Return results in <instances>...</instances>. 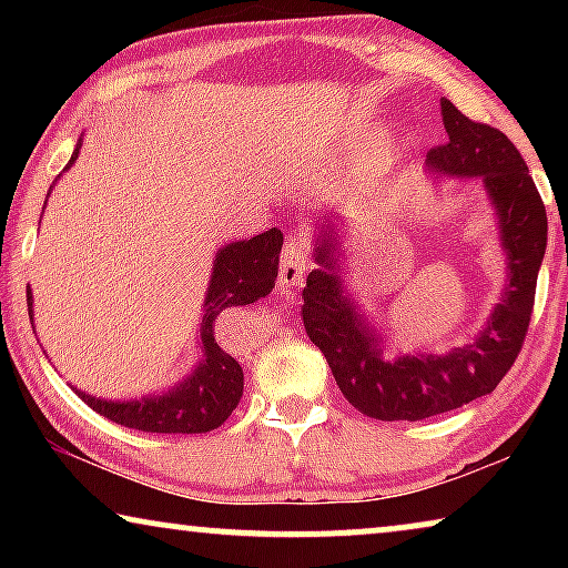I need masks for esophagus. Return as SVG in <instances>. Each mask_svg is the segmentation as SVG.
Here are the masks:
<instances>
[{"mask_svg":"<svg viewBox=\"0 0 568 568\" xmlns=\"http://www.w3.org/2000/svg\"><path fill=\"white\" fill-rule=\"evenodd\" d=\"M310 258H307V237L290 235L282 253V266H278V284L294 286L302 282V276L307 274Z\"/></svg>","mask_w":568,"mask_h":568,"instance_id":"1","label":"esophagus"}]
</instances>
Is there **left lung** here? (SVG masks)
Masks as SVG:
<instances>
[{"label": "left lung", "instance_id": "1", "mask_svg": "<svg viewBox=\"0 0 568 568\" xmlns=\"http://www.w3.org/2000/svg\"><path fill=\"white\" fill-rule=\"evenodd\" d=\"M447 144L426 154L434 175L480 178L496 214L507 255V284L484 328L449 354L383 356V333L356 305L344 282V235L338 214L317 220L313 258L302 292V321L321 348L341 393L364 416L379 422H422L488 395L523 348L546 255L548 216L523 154L488 123H476L442 98Z\"/></svg>", "mask_w": 568, "mask_h": 568}]
</instances>
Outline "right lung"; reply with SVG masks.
Wrapping results in <instances>:
<instances>
[{
	"instance_id": "add662e5",
	"label": "right lung",
	"mask_w": 568,
	"mask_h": 568,
	"mask_svg": "<svg viewBox=\"0 0 568 568\" xmlns=\"http://www.w3.org/2000/svg\"><path fill=\"white\" fill-rule=\"evenodd\" d=\"M82 139L77 142L69 170L80 158ZM53 191V185H51ZM49 191V193H51ZM282 230L271 227L251 240H235L222 245L214 255L212 278H209L204 305L199 321V362L191 375L178 379L168 390L142 395L131 400H108L95 395L74 393L100 416L129 426L136 432L158 434H204L227 422L243 398V367L216 338V317L222 310L251 305L274 290L278 276V253H282ZM28 313L33 321V294L28 286Z\"/></svg>"
}]
</instances>
